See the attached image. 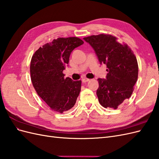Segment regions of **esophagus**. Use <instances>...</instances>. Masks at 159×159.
Segmentation results:
<instances>
[{
  "instance_id": "obj_1",
  "label": "esophagus",
  "mask_w": 159,
  "mask_h": 159,
  "mask_svg": "<svg viewBox=\"0 0 159 159\" xmlns=\"http://www.w3.org/2000/svg\"><path fill=\"white\" fill-rule=\"evenodd\" d=\"M89 81V79H88V78H83L82 80H81V81H82L83 83H86V82H88V81Z\"/></svg>"
}]
</instances>
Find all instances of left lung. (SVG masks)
<instances>
[{
    "instance_id": "8db88e82",
    "label": "left lung",
    "mask_w": 159,
    "mask_h": 159,
    "mask_svg": "<svg viewBox=\"0 0 159 159\" xmlns=\"http://www.w3.org/2000/svg\"><path fill=\"white\" fill-rule=\"evenodd\" d=\"M84 40L93 48L99 63L107 68L106 79H98L99 102L105 108L117 109L131 97L137 81L136 57L126 44H120L117 38L111 35L102 34Z\"/></svg>"
}]
</instances>
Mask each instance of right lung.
<instances>
[{"instance_id":"right-lung-1","label":"right lung","mask_w":159,"mask_h":159,"mask_svg":"<svg viewBox=\"0 0 159 159\" xmlns=\"http://www.w3.org/2000/svg\"><path fill=\"white\" fill-rule=\"evenodd\" d=\"M84 44L77 37L58 38L35 52L30 62V75L38 95L54 111L62 113L74 106L81 81L64 78L63 70L75 48Z\"/></svg>"}]
</instances>
